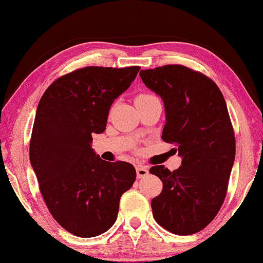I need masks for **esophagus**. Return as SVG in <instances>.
<instances>
[{"label":"esophagus","mask_w":263,"mask_h":263,"mask_svg":"<svg viewBox=\"0 0 263 263\" xmlns=\"http://www.w3.org/2000/svg\"><path fill=\"white\" fill-rule=\"evenodd\" d=\"M147 175H148V168L146 166H142V165L136 166V176H138V178H143Z\"/></svg>","instance_id":"34e87169"}]
</instances>
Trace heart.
I'll return each instance as SVG.
<instances>
[{
    "mask_svg": "<svg viewBox=\"0 0 263 263\" xmlns=\"http://www.w3.org/2000/svg\"><path fill=\"white\" fill-rule=\"evenodd\" d=\"M154 98H157V97H154L153 95H148V93H140L139 96H136L135 104H136V105H139V104L147 103V102H149V100H152Z\"/></svg>",
    "mask_w": 263,
    "mask_h": 263,
    "instance_id": "b5f03b06",
    "label": "heart"
}]
</instances>
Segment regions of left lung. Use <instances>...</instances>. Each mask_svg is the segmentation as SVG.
Returning a JSON list of instances; mask_svg holds the SVG:
<instances>
[{"label": "left lung", "mask_w": 263, "mask_h": 263, "mask_svg": "<svg viewBox=\"0 0 263 263\" xmlns=\"http://www.w3.org/2000/svg\"><path fill=\"white\" fill-rule=\"evenodd\" d=\"M149 89L161 97L166 123L161 139L177 146L182 165L149 168L163 182L151 202L153 217L175 235H193L215 218L228 193L236 140L224 96L215 82L181 64L140 71Z\"/></svg>", "instance_id": "left-lung-1"}]
</instances>
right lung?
<instances>
[{
	"instance_id": "obj_1",
	"label": "right lung",
	"mask_w": 263,
	"mask_h": 263,
	"mask_svg": "<svg viewBox=\"0 0 263 263\" xmlns=\"http://www.w3.org/2000/svg\"><path fill=\"white\" fill-rule=\"evenodd\" d=\"M140 67H85L52 82L39 100L30 141V160L53 219L82 238L115 224L122 194L136 171L125 161L102 160L92 134L105 130L114 100Z\"/></svg>"
}]
</instances>
